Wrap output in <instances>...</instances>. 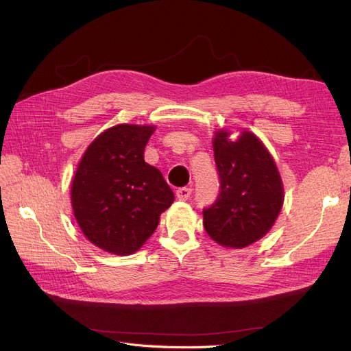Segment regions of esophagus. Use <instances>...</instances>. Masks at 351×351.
Returning a JSON list of instances; mask_svg holds the SVG:
<instances>
[{"instance_id":"1","label":"esophagus","mask_w":351,"mask_h":351,"mask_svg":"<svg viewBox=\"0 0 351 351\" xmlns=\"http://www.w3.org/2000/svg\"><path fill=\"white\" fill-rule=\"evenodd\" d=\"M190 195H192V189L190 187H182L176 192V196L178 200H187L190 197Z\"/></svg>"}]
</instances>
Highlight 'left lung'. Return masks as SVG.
<instances>
[{"label":"left lung","instance_id":"obj_1","mask_svg":"<svg viewBox=\"0 0 351 351\" xmlns=\"http://www.w3.org/2000/svg\"><path fill=\"white\" fill-rule=\"evenodd\" d=\"M230 132L215 133L214 156L219 195L204 209L209 237L224 247L241 249L262 239L280 215L284 189L271 154L250 132L237 141Z\"/></svg>","mask_w":351,"mask_h":351}]
</instances>
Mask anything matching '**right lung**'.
<instances>
[{
  "instance_id": "right-lung-1",
  "label": "right lung",
  "mask_w": 351,
  "mask_h": 351,
  "mask_svg": "<svg viewBox=\"0 0 351 351\" xmlns=\"http://www.w3.org/2000/svg\"><path fill=\"white\" fill-rule=\"evenodd\" d=\"M154 130V125L117 124L102 132L74 174V218L84 237L108 253L127 256L139 250L174 202L161 171L145 162Z\"/></svg>"
}]
</instances>
